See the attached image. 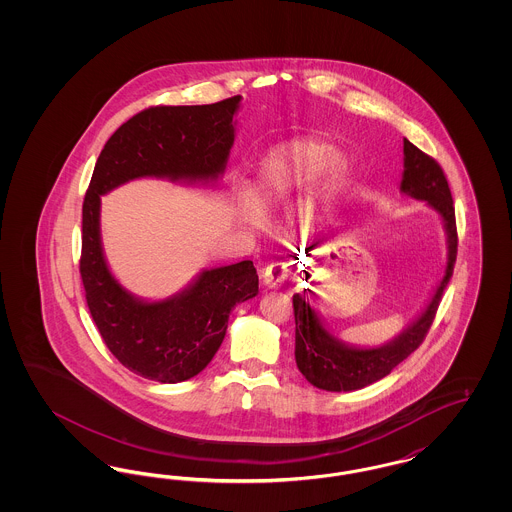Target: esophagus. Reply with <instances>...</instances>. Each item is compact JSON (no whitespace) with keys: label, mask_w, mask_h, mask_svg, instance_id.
Returning a JSON list of instances; mask_svg holds the SVG:
<instances>
[{"label":"esophagus","mask_w":512,"mask_h":512,"mask_svg":"<svg viewBox=\"0 0 512 512\" xmlns=\"http://www.w3.org/2000/svg\"><path fill=\"white\" fill-rule=\"evenodd\" d=\"M288 278H290V265L284 261L270 263L263 272V282L268 288H282L284 282H288Z\"/></svg>","instance_id":"esophagus-1"}]
</instances>
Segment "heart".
Returning a JSON list of instances; mask_svg holds the SVG:
<instances>
[{"mask_svg": "<svg viewBox=\"0 0 512 512\" xmlns=\"http://www.w3.org/2000/svg\"><path fill=\"white\" fill-rule=\"evenodd\" d=\"M332 155V149L318 142L301 140L286 146L276 147L270 151L263 171L261 180L257 186V199L263 207L272 205L278 197L288 194L293 188L313 180L318 172L322 171ZM347 171V165L338 159L332 167L334 180H341ZM245 215L251 220L259 219V209L253 201H245Z\"/></svg>", "mask_w": 512, "mask_h": 512, "instance_id": "1", "label": "heart"}]
</instances>
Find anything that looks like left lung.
Here are the masks:
<instances>
[{
	"mask_svg": "<svg viewBox=\"0 0 512 512\" xmlns=\"http://www.w3.org/2000/svg\"><path fill=\"white\" fill-rule=\"evenodd\" d=\"M405 153V172L401 180V192L414 199L428 201L443 219L447 230L449 259L445 276L439 282L430 305L422 317L409 326L399 338L376 349H353L332 338L320 324L317 313L311 305L299 295H293V317H295V363L301 374L320 390L351 391L361 390L368 384L382 380L399 363H403L414 349L424 341L436 313H438L441 295L453 276L457 261V220L453 195L449 182L438 161L424 153L422 149L403 138Z\"/></svg>",
	"mask_w": 512,
	"mask_h": 512,
	"instance_id": "obj_1",
	"label": "left lung"
}]
</instances>
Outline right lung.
Returning a JSON list of instances; mask_svg holds the SVG:
<instances>
[{
  "instance_id": "obj_1",
  "label": "right lung",
  "mask_w": 512,
  "mask_h": 512,
  "mask_svg": "<svg viewBox=\"0 0 512 512\" xmlns=\"http://www.w3.org/2000/svg\"><path fill=\"white\" fill-rule=\"evenodd\" d=\"M240 96L211 105H155L124 122L99 153L82 203L80 276L99 334L134 374L176 384L211 363L234 305L255 297L251 261L213 268L186 292L144 303L124 292L105 265L99 242V195L140 176L217 178L234 144Z\"/></svg>"
}]
</instances>
